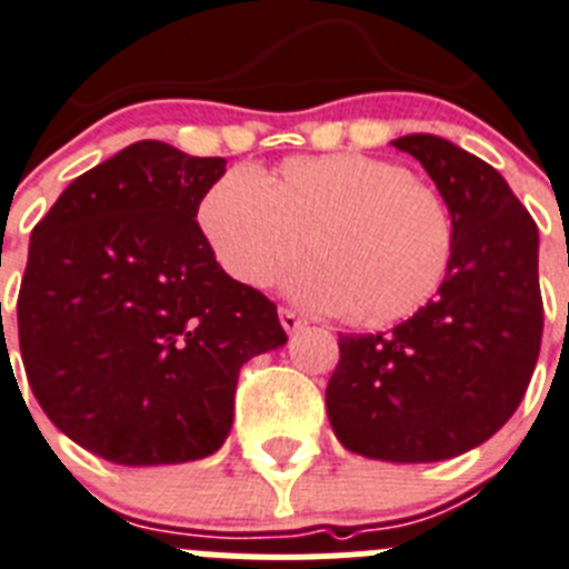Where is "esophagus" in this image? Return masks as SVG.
Wrapping results in <instances>:
<instances>
[{"label":"esophagus","mask_w":569,"mask_h":569,"mask_svg":"<svg viewBox=\"0 0 569 569\" xmlns=\"http://www.w3.org/2000/svg\"><path fill=\"white\" fill-rule=\"evenodd\" d=\"M280 326H283L286 333H295L302 328V317L291 309H280Z\"/></svg>","instance_id":"1"}]
</instances>
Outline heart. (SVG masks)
Segmentation results:
<instances>
[{"instance_id": "obj_1", "label": "heart", "mask_w": 569, "mask_h": 569, "mask_svg": "<svg viewBox=\"0 0 569 569\" xmlns=\"http://www.w3.org/2000/svg\"><path fill=\"white\" fill-rule=\"evenodd\" d=\"M199 230L236 283L267 289L302 252L291 291L359 326L407 320L438 295L455 252L438 190L365 153L291 157L258 179L230 171L199 201Z\"/></svg>"}]
</instances>
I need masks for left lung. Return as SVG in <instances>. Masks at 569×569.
<instances>
[{
	"mask_svg": "<svg viewBox=\"0 0 569 569\" xmlns=\"http://www.w3.org/2000/svg\"><path fill=\"white\" fill-rule=\"evenodd\" d=\"M452 212L438 295L390 333H339L328 421L348 452L435 463L486 443L517 412L539 359V230L500 171L435 134L392 140Z\"/></svg>",
	"mask_w": 569,
	"mask_h": 569,
	"instance_id": "left-lung-1",
	"label": "left lung"
}]
</instances>
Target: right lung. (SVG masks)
I'll list each match as a JSON object with an SVG mask.
<instances>
[{
    "mask_svg": "<svg viewBox=\"0 0 569 569\" xmlns=\"http://www.w3.org/2000/svg\"><path fill=\"white\" fill-rule=\"evenodd\" d=\"M227 159L140 140L69 184L30 238L19 348L36 401L117 466L219 452L278 309L212 258L196 212Z\"/></svg>",
    "mask_w": 569,
    "mask_h": 569,
    "instance_id": "add662e5",
    "label": "right lung"
}]
</instances>
